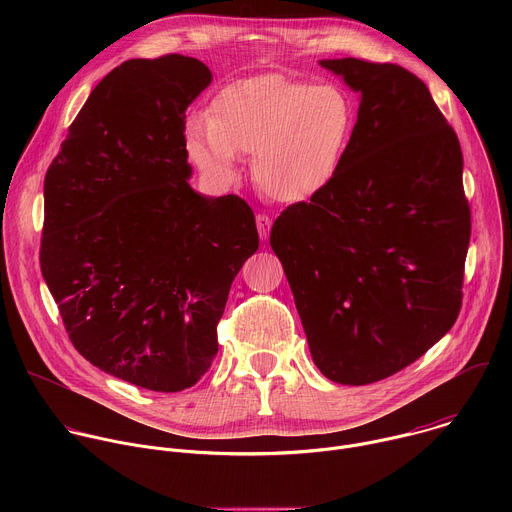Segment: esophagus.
Segmentation results:
<instances>
[{"label":"esophagus","mask_w":512,"mask_h":512,"mask_svg":"<svg viewBox=\"0 0 512 512\" xmlns=\"http://www.w3.org/2000/svg\"><path fill=\"white\" fill-rule=\"evenodd\" d=\"M255 221H257V231H259V237L265 241V239H269V231H271V216H267V214H257L255 216Z\"/></svg>","instance_id":"34e87169"}]
</instances>
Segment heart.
Listing matches in <instances>:
<instances>
[{
	"mask_svg": "<svg viewBox=\"0 0 512 512\" xmlns=\"http://www.w3.org/2000/svg\"><path fill=\"white\" fill-rule=\"evenodd\" d=\"M356 105L336 85H310L275 72L225 85L206 119L186 125L190 160L214 182H231L239 156H251L259 190L300 204L338 178L356 131Z\"/></svg>",
	"mask_w": 512,
	"mask_h": 512,
	"instance_id": "1",
	"label": "heart"
}]
</instances>
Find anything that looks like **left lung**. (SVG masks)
Wrapping results in <instances>:
<instances>
[{
  "label": "left lung",
  "instance_id": "left-lung-1",
  "mask_svg": "<svg viewBox=\"0 0 512 512\" xmlns=\"http://www.w3.org/2000/svg\"><path fill=\"white\" fill-rule=\"evenodd\" d=\"M360 95L334 184L287 206L271 249L320 373L369 385L409 367L462 306L470 206L456 131L399 64L320 60Z\"/></svg>",
  "mask_w": 512,
  "mask_h": 512
}]
</instances>
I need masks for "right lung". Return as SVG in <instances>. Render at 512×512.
<instances>
[{"instance_id": "1", "label": "right lung", "mask_w": 512, "mask_h": 512, "mask_svg": "<svg viewBox=\"0 0 512 512\" xmlns=\"http://www.w3.org/2000/svg\"><path fill=\"white\" fill-rule=\"evenodd\" d=\"M196 58H133L93 89L44 178L42 277L70 342L141 389L196 385L218 352L235 275L257 251L249 204L188 178Z\"/></svg>"}]
</instances>
